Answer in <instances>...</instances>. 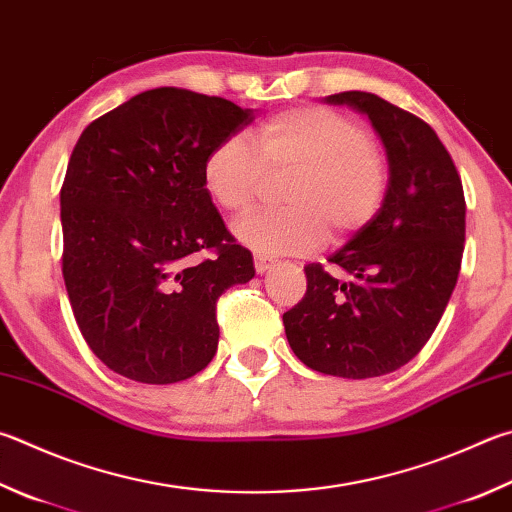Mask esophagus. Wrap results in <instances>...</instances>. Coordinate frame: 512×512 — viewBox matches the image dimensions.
I'll return each instance as SVG.
<instances>
[{"label":"esophagus","instance_id":"1","mask_svg":"<svg viewBox=\"0 0 512 512\" xmlns=\"http://www.w3.org/2000/svg\"><path fill=\"white\" fill-rule=\"evenodd\" d=\"M273 264H275L273 259H268V257H264V255H257V257H255V271H257L259 275H264L266 271H271Z\"/></svg>","mask_w":512,"mask_h":512}]
</instances>
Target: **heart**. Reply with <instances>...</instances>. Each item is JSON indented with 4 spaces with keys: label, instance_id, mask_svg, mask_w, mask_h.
Wrapping results in <instances>:
<instances>
[{
    "label": "heart",
    "instance_id": "heart-1",
    "mask_svg": "<svg viewBox=\"0 0 512 512\" xmlns=\"http://www.w3.org/2000/svg\"><path fill=\"white\" fill-rule=\"evenodd\" d=\"M293 170L286 208L259 210L232 226L235 237L262 255H304L327 237L362 228L385 197L387 172L365 129L338 111L295 107L268 118L253 145L228 136L203 161L210 199L232 215L246 212L266 172Z\"/></svg>",
    "mask_w": 512,
    "mask_h": 512
}]
</instances>
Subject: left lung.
<instances>
[{
	"label": "left lung",
	"instance_id": "obj_1",
	"mask_svg": "<svg viewBox=\"0 0 512 512\" xmlns=\"http://www.w3.org/2000/svg\"><path fill=\"white\" fill-rule=\"evenodd\" d=\"M365 116L385 147L389 179L374 217L322 264L304 266L306 293L284 313L288 345L306 367L340 378L392 374L439 324L457 286L466 199L434 129L367 91L324 98Z\"/></svg>",
	"mask_w": 512,
	"mask_h": 512
}]
</instances>
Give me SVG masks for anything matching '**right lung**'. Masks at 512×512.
Returning <instances> with one entry per match:
<instances>
[{"mask_svg":"<svg viewBox=\"0 0 512 512\" xmlns=\"http://www.w3.org/2000/svg\"><path fill=\"white\" fill-rule=\"evenodd\" d=\"M253 120L230 100L159 87L80 134L60 192L62 275L89 349L116 374L170 385L215 358L219 295L255 264L206 192L203 161Z\"/></svg>","mask_w":512,"mask_h":512,"instance_id":"1","label":"right lung"}]
</instances>
